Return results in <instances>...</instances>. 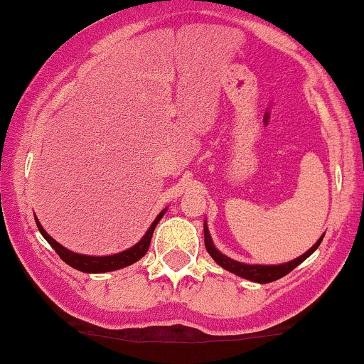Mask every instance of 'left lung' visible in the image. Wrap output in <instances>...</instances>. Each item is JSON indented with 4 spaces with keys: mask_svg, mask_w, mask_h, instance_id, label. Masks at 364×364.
I'll return each instance as SVG.
<instances>
[{
    "mask_svg": "<svg viewBox=\"0 0 364 364\" xmlns=\"http://www.w3.org/2000/svg\"><path fill=\"white\" fill-rule=\"evenodd\" d=\"M324 236V234H323ZM323 236L319 237V241L312 246L309 252L304 253V255H300L299 259L288 262V264H281V265H248V264H241V262H236L232 259H229V257L222 255L220 252H218L217 248L213 246V241L212 237H210V232H208V228H206L205 224V246H206V252L212 255V259L217 262L218 265H222L224 269H228V271L234 272V274L245 277V279H250V281H255V283H271V281H276L279 279V277L287 276L288 272H291L293 269L296 267L299 264H302L304 260L307 259L311 253H314V250L318 248L319 245H321L323 241Z\"/></svg>",
    "mask_w": 364,
    "mask_h": 364,
    "instance_id": "obj_1",
    "label": "left lung"
}]
</instances>
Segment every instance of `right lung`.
Instances as JSON below:
<instances>
[{"label": "right lung", "instance_id": "right-lung-1", "mask_svg": "<svg viewBox=\"0 0 364 364\" xmlns=\"http://www.w3.org/2000/svg\"><path fill=\"white\" fill-rule=\"evenodd\" d=\"M165 212L166 210H163V212L156 217V220L151 224V228L146 232V236H144L135 246H132V248L124 250V252L121 253H116V255H109V257H90V255H80V253L69 252L68 248L58 245L50 234H46V230L41 228L38 218H36V224H38V229H40V232L43 234V237L52 245V248L55 250L58 257H60L65 264H69L71 267L77 269V271L81 272H109V271H116V269L127 267V265L134 264V262L142 259V257L146 255L152 240V232H154L156 225H158V222L161 220V217L165 215Z\"/></svg>", "mask_w": 364, "mask_h": 364}]
</instances>
